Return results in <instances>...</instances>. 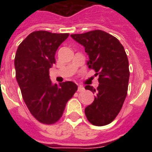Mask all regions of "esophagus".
Listing matches in <instances>:
<instances>
[{
  "label": "esophagus",
  "instance_id": "obj_1",
  "mask_svg": "<svg viewBox=\"0 0 152 152\" xmlns=\"http://www.w3.org/2000/svg\"><path fill=\"white\" fill-rule=\"evenodd\" d=\"M84 90H85V89H84L83 86H78V89H77V91H78V92H82Z\"/></svg>",
  "mask_w": 152,
  "mask_h": 152
}]
</instances>
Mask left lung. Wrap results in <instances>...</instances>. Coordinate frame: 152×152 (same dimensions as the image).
Here are the masks:
<instances>
[{
  "instance_id": "8db88e82",
  "label": "left lung",
  "mask_w": 152,
  "mask_h": 152,
  "mask_svg": "<svg viewBox=\"0 0 152 152\" xmlns=\"http://www.w3.org/2000/svg\"><path fill=\"white\" fill-rule=\"evenodd\" d=\"M71 37L85 47L89 58L87 65L99 76L97 89L85 87L95 93L94 102L85 109L86 117L96 126L110 124L121 112L127 96L129 70L125 50L118 39L101 30Z\"/></svg>"
}]
</instances>
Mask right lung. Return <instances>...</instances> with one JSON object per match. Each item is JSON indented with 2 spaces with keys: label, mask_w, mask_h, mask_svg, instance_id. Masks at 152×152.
I'll return each mask as SVG.
<instances>
[{
  "label": "right lung",
  "mask_w": 152,
  "mask_h": 152,
  "mask_svg": "<svg viewBox=\"0 0 152 152\" xmlns=\"http://www.w3.org/2000/svg\"><path fill=\"white\" fill-rule=\"evenodd\" d=\"M68 36L33 31L22 41L15 54L16 80L23 99L31 114L43 124H54L59 120L78 88L72 81L53 85L49 76L57 50Z\"/></svg>",
  "instance_id": "right-lung-1"
}]
</instances>
